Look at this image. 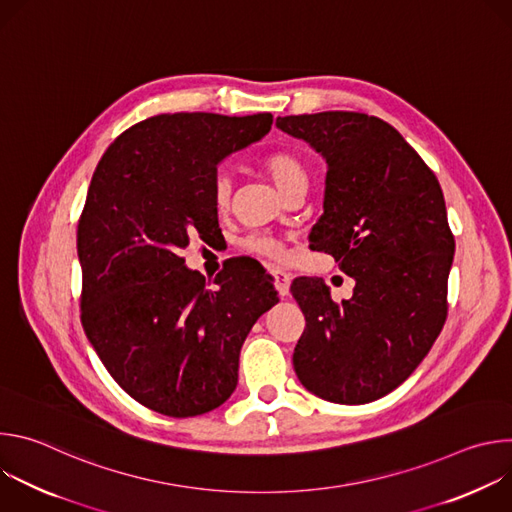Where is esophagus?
Returning <instances> with one entry per match:
<instances>
[{
    "instance_id": "34e87169",
    "label": "esophagus",
    "mask_w": 512,
    "mask_h": 512,
    "mask_svg": "<svg viewBox=\"0 0 512 512\" xmlns=\"http://www.w3.org/2000/svg\"><path fill=\"white\" fill-rule=\"evenodd\" d=\"M271 275L275 279V287L279 291L281 298H287L289 296V283H291V275L285 271V269H279V267H273L271 269Z\"/></svg>"
}]
</instances>
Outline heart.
Instances as JSON below:
<instances>
[{
  "instance_id": "obj_1",
  "label": "heart",
  "mask_w": 512,
  "mask_h": 512,
  "mask_svg": "<svg viewBox=\"0 0 512 512\" xmlns=\"http://www.w3.org/2000/svg\"><path fill=\"white\" fill-rule=\"evenodd\" d=\"M263 170L271 176V180L277 184V188L287 196L289 192H294L298 188H308V168L304 164V160L291 152H273L269 156H265L263 160ZM231 190H233V180L229 176V172L218 170L212 182V198L214 204L218 208H225L231 200ZM245 249L269 259H283L285 257V249L279 241L265 237V235H251L245 241Z\"/></svg>"
}]
</instances>
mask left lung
Here are the masks:
<instances>
[{"mask_svg": "<svg viewBox=\"0 0 512 512\" xmlns=\"http://www.w3.org/2000/svg\"><path fill=\"white\" fill-rule=\"evenodd\" d=\"M275 125L326 160L324 214L310 249L332 255L354 279L342 302L320 277L291 283L306 316L296 375L332 403L377 401L409 379L448 316L456 243L442 186L379 117L324 111L277 117Z\"/></svg>", "mask_w": 512, "mask_h": 512, "instance_id": "1", "label": "left lung"}]
</instances>
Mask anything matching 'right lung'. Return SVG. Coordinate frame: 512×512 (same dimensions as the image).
Masks as SVG:
<instances>
[{
	"mask_svg": "<svg viewBox=\"0 0 512 512\" xmlns=\"http://www.w3.org/2000/svg\"><path fill=\"white\" fill-rule=\"evenodd\" d=\"M273 115L174 113L123 131L103 154L79 221L81 322L117 385L170 417L223 405L253 324L279 298L259 265L212 279L186 267L190 237L212 239L216 166L265 137Z\"/></svg>",
	"mask_w": 512,
	"mask_h": 512,
	"instance_id": "1",
	"label": "right lung"
}]
</instances>
